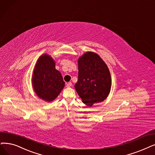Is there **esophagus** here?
Here are the masks:
<instances>
[{"label":"esophagus","instance_id":"esophagus-1","mask_svg":"<svg viewBox=\"0 0 155 155\" xmlns=\"http://www.w3.org/2000/svg\"><path fill=\"white\" fill-rule=\"evenodd\" d=\"M72 83H71V82H69V83H67V85H66V86L67 88H70L71 86H72Z\"/></svg>","mask_w":155,"mask_h":155}]
</instances>
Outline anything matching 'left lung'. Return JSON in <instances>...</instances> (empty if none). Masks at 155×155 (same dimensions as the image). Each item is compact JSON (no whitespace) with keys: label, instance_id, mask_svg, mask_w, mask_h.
<instances>
[{"label":"left lung","instance_id":"8db88e82","mask_svg":"<svg viewBox=\"0 0 155 155\" xmlns=\"http://www.w3.org/2000/svg\"><path fill=\"white\" fill-rule=\"evenodd\" d=\"M78 79L74 87L89 107L108 97L112 85L109 68L96 53L86 51L78 60Z\"/></svg>","mask_w":155,"mask_h":155}]
</instances>
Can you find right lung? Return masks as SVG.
Wrapping results in <instances>:
<instances>
[{"mask_svg": "<svg viewBox=\"0 0 155 155\" xmlns=\"http://www.w3.org/2000/svg\"><path fill=\"white\" fill-rule=\"evenodd\" d=\"M32 84L35 94L48 102L53 101L64 88L62 76L55 69V61L50 55L42 54L37 60Z\"/></svg>", "mask_w": 155, "mask_h": 155, "instance_id": "right-lung-1", "label": "right lung"}]
</instances>
